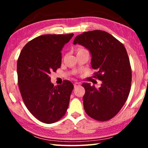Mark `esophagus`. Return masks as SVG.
<instances>
[{"label":"esophagus","instance_id":"obj_1","mask_svg":"<svg viewBox=\"0 0 148 148\" xmlns=\"http://www.w3.org/2000/svg\"><path fill=\"white\" fill-rule=\"evenodd\" d=\"M79 85L80 84H79V83H78V82H75L74 86V87H78Z\"/></svg>","mask_w":148,"mask_h":148}]
</instances>
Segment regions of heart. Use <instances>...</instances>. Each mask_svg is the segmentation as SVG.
Here are the masks:
<instances>
[{"label": "heart", "instance_id": "b5f03b06", "mask_svg": "<svg viewBox=\"0 0 148 148\" xmlns=\"http://www.w3.org/2000/svg\"><path fill=\"white\" fill-rule=\"evenodd\" d=\"M82 51H86V49H84L83 48H79V49H77V52Z\"/></svg>", "mask_w": 148, "mask_h": 148}]
</instances>
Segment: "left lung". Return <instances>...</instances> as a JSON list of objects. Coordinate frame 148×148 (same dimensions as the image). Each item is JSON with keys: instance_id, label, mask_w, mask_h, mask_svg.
Wrapping results in <instances>:
<instances>
[{"instance_id": "left-lung-1", "label": "left lung", "mask_w": 148, "mask_h": 148, "mask_svg": "<svg viewBox=\"0 0 148 148\" xmlns=\"http://www.w3.org/2000/svg\"><path fill=\"white\" fill-rule=\"evenodd\" d=\"M76 44L91 52V66L97 71L93 77L102 81L99 88L82 84L86 90L85 111L97 121H108L122 108L131 91L132 71L126 49L112 35L101 30L77 35L74 40Z\"/></svg>"}]
</instances>
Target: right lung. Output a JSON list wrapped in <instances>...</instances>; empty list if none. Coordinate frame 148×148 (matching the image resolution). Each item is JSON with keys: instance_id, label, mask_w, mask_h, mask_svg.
<instances>
[{"instance_id": "1", "label": "right lung", "mask_w": 148, "mask_h": 148, "mask_svg": "<svg viewBox=\"0 0 148 148\" xmlns=\"http://www.w3.org/2000/svg\"><path fill=\"white\" fill-rule=\"evenodd\" d=\"M73 35L36 37L23 47L17 60V80L22 99L29 111L44 123L59 121L69 107L73 84L66 79L54 86L49 74L61 67V51Z\"/></svg>"}]
</instances>
